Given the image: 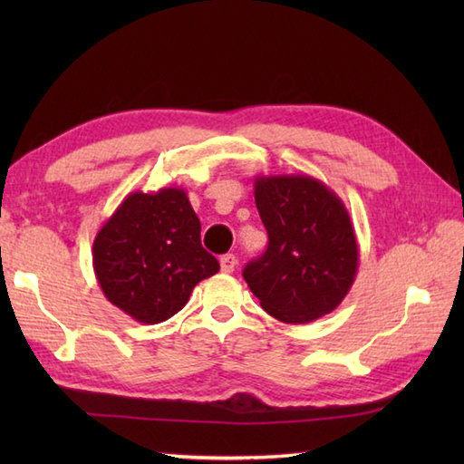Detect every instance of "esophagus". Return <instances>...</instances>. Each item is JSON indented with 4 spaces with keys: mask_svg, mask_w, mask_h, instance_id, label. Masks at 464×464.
<instances>
[{
    "mask_svg": "<svg viewBox=\"0 0 464 464\" xmlns=\"http://www.w3.org/2000/svg\"><path fill=\"white\" fill-rule=\"evenodd\" d=\"M219 263H221L223 273H233L235 267H237V257H235V255H231V253H227L219 259Z\"/></svg>",
    "mask_w": 464,
    "mask_h": 464,
    "instance_id": "34e87169",
    "label": "esophagus"
}]
</instances>
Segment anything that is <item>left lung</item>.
Here are the masks:
<instances>
[{
    "label": "left lung",
    "instance_id": "obj_1",
    "mask_svg": "<svg viewBox=\"0 0 464 464\" xmlns=\"http://www.w3.org/2000/svg\"><path fill=\"white\" fill-rule=\"evenodd\" d=\"M255 203L269 245L243 269L271 317L304 324L334 311L359 269L347 207L311 175L255 177Z\"/></svg>",
    "mask_w": 464,
    "mask_h": 464
}]
</instances>
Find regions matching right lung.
<instances>
[{"mask_svg":"<svg viewBox=\"0 0 464 464\" xmlns=\"http://www.w3.org/2000/svg\"><path fill=\"white\" fill-rule=\"evenodd\" d=\"M95 277L107 301L137 323L179 313L195 285L219 271L201 247V223L181 187L130 193L93 241Z\"/></svg>","mask_w":464,"mask_h":464,"instance_id":"right-lung-1","label":"right lung"}]
</instances>
